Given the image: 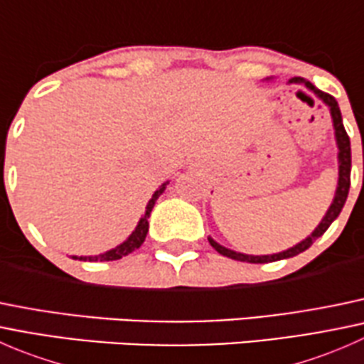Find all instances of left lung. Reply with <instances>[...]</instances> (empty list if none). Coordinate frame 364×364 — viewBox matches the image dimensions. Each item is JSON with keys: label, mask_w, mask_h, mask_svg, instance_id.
<instances>
[{"label": "left lung", "mask_w": 364, "mask_h": 364, "mask_svg": "<svg viewBox=\"0 0 364 364\" xmlns=\"http://www.w3.org/2000/svg\"><path fill=\"white\" fill-rule=\"evenodd\" d=\"M289 82H297V84H304L308 90L314 91L318 98L326 102L329 105V111H331L333 116V124H335V134H336V142H338V164H340V178H338V188H336V196L333 199V204L329 205L328 213L326 216L322 218V222L318 223L317 229L311 232V236H308L306 240L301 241L299 245L296 247L289 248V250L280 252V253H274V255H245V253H237L229 250V248L222 247V245L216 243L215 240L208 237L209 245L215 248L216 252L222 253L223 257H229V259L234 260H241V262H250V264H266V262H274V260H282V259H289V257H294L297 253L304 252L306 248H310L314 245V241H317L322 234L328 230V227L331 225L333 222L336 220V216L340 215L341 208H343L345 200H347L348 196V188H350V139H348L347 132L343 128V121H341V112L338 107V102L335 100V97H331L329 93H324V91L317 90L310 80L303 79V77H292Z\"/></svg>", "instance_id": "left-lung-1"}]
</instances>
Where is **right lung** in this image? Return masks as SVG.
Instances as JSON below:
<instances>
[{
    "label": "right lung",
    "instance_id": "1",
    "mask_svg": "<svg viewBox=\"0 0 364 364\" xmlns=\"http://www.w3.org/2000/svg\"><path fill=\"white\" fill-rule=\"evenodd\" d=\"M165 186H167V183H164V185H161L160 188L156 190L155 193H153L151 200H149L148 208H146L144 216H142L141 222H139V225L135 227V230L130 234V237H128L124 243H121L119 247L112 248V250L102 253V255H95V257H75V255H73V259L90 260V262H91V260H93V262H97V260H117V259H121V257H124V255H128V253L137 250V248L141 247L142 243H144L146 234H148V229H149L148 218H149V215H151V209H153V205H155L156 199H159V197L161 196V192L165 190Z\"/></svg>",
    "mask_w": 364,
    "mask_h": 364
}]
</instances>
